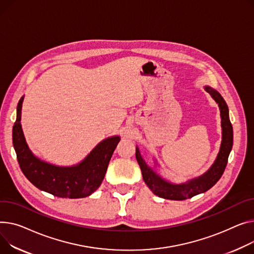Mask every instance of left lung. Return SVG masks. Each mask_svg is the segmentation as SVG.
<instances>
[{"mask_svg": "<svg viewBox=\"0 0 254 254\" xmlns=\"http://www.w3.org/2000/svg\"><path fill=\"white\" fill-rule=\"evenodd\" d=\"M204 90L211 96L218 105L221 111V126H222V143L219 147L218 154L209 167V170L197 178L188 180L184 183H173L157 174L155 168L159 167L156 159L154 167L149 166L143 159L139 147H136V158L140 165L143 180L148 188L158 197L170 200H185L192 198L198 194L204 193L209 190L221 179L227 166L230 152L233 147V127L229 117V108L224 98L216 90L209 86H205Z\"/></svg>", "mask_w": 254, "mask_h": 254, "instance_id": "1", "label": "left lung"}]
</instances>
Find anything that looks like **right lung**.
Returning a JSON list of instances; mask_svg holds the SVG:
<instances>
[{"label":"right lung","mask_w":254,"mask_h":254,"mask_svg":"<svg viewBox=\"0 0 254 254\" xmlns=\"http://www.w3.org/2000/svg\"><path fill=\"white\" fill-rule=\"evenodd\" d=\"M24 96L17 105L13 127V146L19 166L27 180L42 191L60 198H83L93 194L104 180L107 167L120 136L101 141L80 162L59 166L42 160L29 149L21 127V109Z\"/></svg>","instance_id":"1"}]
</instances>
